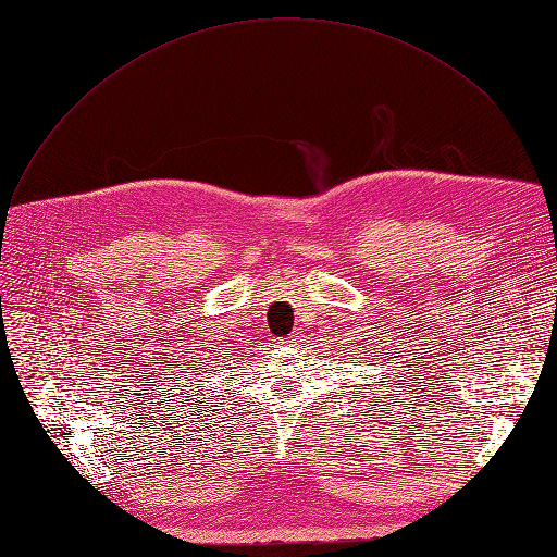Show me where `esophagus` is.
Masks as SVG:
<instances>
[{"mask_svg":"<svg viewBox=\"0 0 557 557\" xmlns=\"http://www.w3.org/2000/svg\"><path fill=\"white\" fill-rule=\"evenodd\" d=\"M294 341H296V338H294ZM294 341H282V343H284V345H286V343H294Z\"/></svg>","mask_w":557,"mask_h":557,"instance_id":"obj_1","label":"esophagus"}]
</instances>
